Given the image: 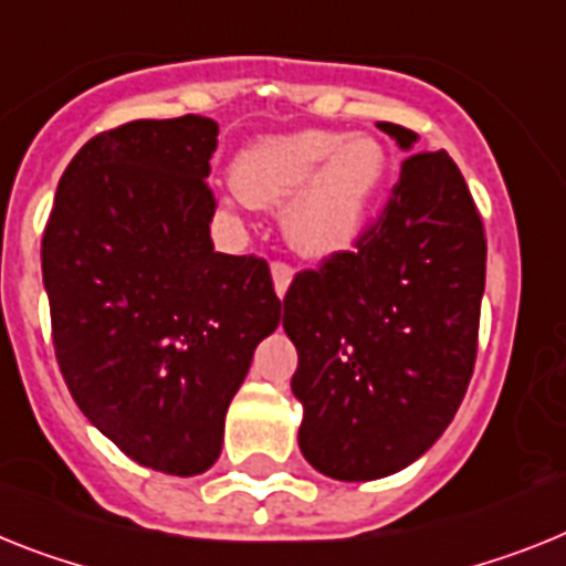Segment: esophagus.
Segmentation results:
<instances>
[{
	"label": "esophagus",
	"instance_id": "1",
	"mask_svg": "<svg viewBox=\"0 0 566 566\" xmlns=\"http://www.w3.org/2000/svg\"><path fill=\"white\" fill-rule=\"evenodd\" d=\"M291 282H293V268H291V264H287V261H282V259H275L273 261L275 293H279V296H284V293H287V287H291Z\"/></svg>",
	"mask_w": 566,
	"mask_h": 566
}]
</instances>
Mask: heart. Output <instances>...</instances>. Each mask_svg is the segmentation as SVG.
Returning <instances> with one entry per match:
<instances>
[{
	"instance_id": "obj_1",
	"label": "heart",
	"mask_w": 566,
	"mask_h": 566,
	"mask_svg": "<svg viewBox=\"0 0 566 566\" xmlns=\"http://www.w3.org/2000/svg\"><path fill=\"white\" fill-rule=\"evenodd\" d=\"M386 155L371 137L342 144L339 132L307 129L259 140L235 160V187L255 207L296 201L287 235L307 255L339 253L363 230Z\"/></svg>"
}]
</instances>
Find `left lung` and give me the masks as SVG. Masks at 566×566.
<instances>
[{
    "instance_id": "1",
    "label": "left lung",
    "mask_w": 566,
    "mask_h": 566,
    "mask_svg": "<svg viewBox=\"0 0 566 566\" xmlns=\"http://www.w3.org/2000/svg\"><path fill=\"white\" fill-rule=\"evenodd\" d=\"M402 149L415 132L379 123ZM486 235L446 151H415L354 250L293 275L284 331L298 350V446L336 481L415 463L452 422L478 356Z\"/></svg>"
}]
</instances>
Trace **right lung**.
<instances>
[{"mask_svg":"<svg viewBox=\"0 0 566 566\" xmlns=\"http://www.w3.org/2000/svg\"><path fill=\"white\" fill-rule=\"evenodd\" d=\"M218 123L198 114L99 132L60 178L42 232L65 386L120 452L201 474L253 350L282 319L268 261L212 250Z\"/></svg>","mask_w":566,"mask_h":566,"instance_id":"1","label":"right lung"}]
</instances>
